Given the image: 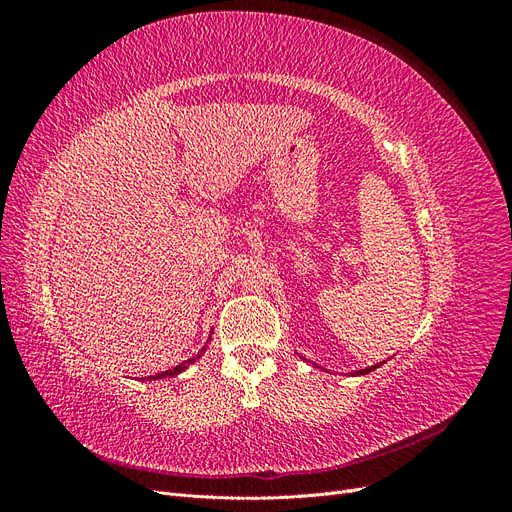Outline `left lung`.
<instances>
[{"label": "left lung", "instance_id": "obj_1", "mask_svg": "<svg viewBox=\"0 0 512 512\" xmlns=\"http://www.w3.org/2000/svg\"><path fill=\"white\" fill-rule=\"evenodd\" d=\"M376 367H380V365H371V367H367V369H361V371H354L356 376H363V374H369V371H374Z\"/></svg>", "mask_w": 512, "mask_h": 512}]
</instances>
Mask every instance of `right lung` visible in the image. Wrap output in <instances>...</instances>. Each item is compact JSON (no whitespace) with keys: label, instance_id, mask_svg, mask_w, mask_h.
<instances>
[{"label":"right lung","instance_id":"right-lung-1","mask_svg":"<svg viewBox=\"0 0 512 512\" xmlns=\"http://www.w3.org/2000/svg\"><path fill=\"white\" fill-rule=\"evenodd\" d=\"M205 350V348H203ZM192 363V359L190 361H185V363H179L177 367H173V369H166V371H162V374H156V376H149V380L153 378V380H158V378H166V376H177L179 371H183L185 367H188Z\"/></svg>","mask_w":512,"mask_h":512}]
</instances>
